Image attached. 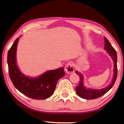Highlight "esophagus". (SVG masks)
Listing matches in <instances>:
<instances>
[{"mask_svg":"<svg viewBox=\"0 0 124 124\" xmlns=\"http://www.w3.org/2000/svg\"><path fill=\"white\" fill-rule=\"evenodd\" d=\"M64 70L67 74H71V73L74 72V68H73L72 64L70 63H67L65 66Z\"/></svg>","mask_w":124,"mask_h":124,"instance_id":"obj_1","label":"esophagus"}]
</instances>
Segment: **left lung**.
<instances>
[{
	"mask_svg": "<svg viewBox=\"0 0 124 124\" xmlns=\"http://www.w3.org/2000/svg\"><path fill=\"white\" fill-rule=\"evenodd\" d=\"M104 49L107 50L108 53L112 57V59L114 61V76L111 83L108 86L106 87L104 89L102 90H92V89H87L83 85V77L80 73L76 71L75 73L79 75L80 78V83L75 88L77 93L79 97L84 98V99L87 100H93L101 97L102 96L104 95L114 85V83L116 81L117 75V54L116 51L113 48V47L110 44L108 40L104 37Z\"/></svg>",
	"mask_w": 124,
	"mask_h": 124,
	"instance_id": "1",
	"label": "left lung"
}]
</instances>
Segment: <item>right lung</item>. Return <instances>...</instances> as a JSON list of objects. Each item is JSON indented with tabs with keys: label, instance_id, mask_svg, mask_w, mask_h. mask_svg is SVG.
<instances>
[{
	"label": "right lung",
	"instance_id": "obj_1",
	"mask_svg": "<svg viewBox=\"0 0 124 124\" xmlns=\"http://www.w3.org/2000/svg\"><path fill=\"white\" fill-rule=\"evenodd\" d=\"M18 40L17 38L8 51L7 61L10 78L15 87L25 96L35 100L46 99L53 94L57 81L65 75L63 67L47 71L35 78L25 76L16 64V52Z\"/></svg>",
	"mask_w": 124,
	"mask_h": 124
}]
</instances>
